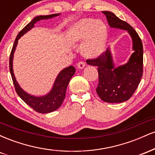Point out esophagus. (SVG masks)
I'll return each instance as SVG.
<instances>
[{
    "label": "esophagus",
    "instance_id": "esophagus-1",
    "mask_svg": "<svg viewBox=\"0 0 155 155\" xmlns=\"http://www.w3.org/2000/svg\"><path fill=\"white\" fill-rule=\"evenodd\" d=\"M84 66H85V63H84V62H83V61H79V63H78V64H77V67L79 68H80V69L84 68Z\"/></svg>",
    "mask_w": 155,
    "mask_h": 155
}]
</instances>
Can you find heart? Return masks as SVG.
<instances>
[{
    "label": "heart",
    "instance_id": "b5f03b06",
    "mask_svg": "<svg viewBox=\"0 0 155 155\" xmlns=\"http://www.w3.org/2000/svg\"><path fill=\"white\" fill-rule=\"evenodd\" d=\"M107 28L101 20L83 19L73 25L68 33L69 41L73 44H83L82 51L87 58L97 56L102 52L107 38Z\"/></svg>",
    "mask_w": 155,
    "mask_h": 155
}]
</instances>
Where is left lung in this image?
Wrapping results in <instances>:
<instances>
[{"instance_id": "left-lung-1", "label": "left lung", "mask_w": 155, "mask_h": 155, "mask_svg": "<svg viewBox=\"0 0 155 155\" xmlns=\"http://www.w3.org/2000/svg\"><path fill=\"white\" fill-rule=\"evenodd\" d=\"M102 12L110 27L127 31L133 39L134 52L127 63L117 68L114 67L108 49L97 58L87 60V63L97 67L98 85L96 92L101 100L107 103L124 102L133 95L143 75V44L137 32L128 23L112 12Z\"/></svg>"}]
</instances>
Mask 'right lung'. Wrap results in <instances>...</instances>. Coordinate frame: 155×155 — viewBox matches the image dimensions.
<instances>
[{
    "label": "right lung",
    "instance_id": "1",
    "mask_svg": "<svg viewBox=\"0 0 155 155\" xmlns=\"http://www.w3.org/2000/svg\"><path fill=\"white\" fill-rule=\"evenodd\" d=\"M58 15H60V14L38 16V17H35L31 22L28 23L22 31L18 33L15 41V43H14L9 57V71L17 95L22 98V100L25 104H28L29 106H31L33 110L38 112V113H50V112L57 110L61 106L64 101V98L65 97V92H66L67 87L68 85L70 79H71V77L76 72L75 68L71 65V66L65 68V69L61 71L60 74H58L56 80H55L52 90L49 92V93H48L47 95L44 96H41V97H35V96L31 95L25 92L19 87L17 80L15 79V74H14L13 72V65H12L14 53H15L19 38L28 31H30L31 28H33L34 27L35 22H38L39 20H41V19L52 18V17H57Z\"/></svg>",
    "mask_w": 155,
    "mask_h": 155
}]
</instances>
